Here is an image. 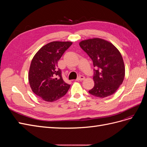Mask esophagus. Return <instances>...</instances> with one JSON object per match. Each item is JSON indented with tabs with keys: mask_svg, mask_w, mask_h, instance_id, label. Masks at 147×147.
<instances>
[{
	"mask_svg": "<svg viewBox=\"0 0 147 147\" xmlns=\"http://www.w3.org/2000/svg\"><path fill=\"white\" fill-rule=\"evenodd\" d=\"M84 79V77L83 76V75H80V76H79V77L77 78L76 80H77V81H82V80H83Z\"/></svg>",
	"mask_w": 147,
	"mask_h": 147,
	"instance_id": "34e87169",
	"label": "esophagus"
}]
</instances>
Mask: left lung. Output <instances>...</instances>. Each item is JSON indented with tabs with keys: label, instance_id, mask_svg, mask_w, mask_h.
<instances>
[{
	"label": "left lung",
	"instance_id": "1",
	"mask_svg": "<svg viewBox=\"0 0 147 147\" xmlns=\"http://www.w3.org/2000/svg\"><path fill=\"white\" fill-rule=\"evenodd\" d=\"M80 47L91 57L94 69V86L89 93L104 98L117 91L125 76V67L121 53L112 43L99 38L82 40Z\"/></svg>",
	"mask_w": 147,
	"mask_h": 147
}]
</instances>
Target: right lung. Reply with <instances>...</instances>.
<instances>
[{"mask_svg":"<svg viewBox=\"0 0 147 147\" xmlns=\"http://www.w3.org/2000/svg\"><path fill=\"white\" fill-rule=\"evenodd\" d=\"M72 42L48 43L37 52L31 61L28 79L32 92L46 102H54L63 97L70 85L64 82L58 61Z\"/></svg>","mask_w":147,"mask_h":147,"instance_id":"1","label":"right lung"}]
</instances>
